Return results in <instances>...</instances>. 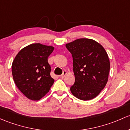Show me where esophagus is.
Segmentation results:
<instances>
[{"label":"esophagus","mask_w":130,"mask_h":130,"mask_svg":"<svg viewBox=\"0 0 130 130\" xmlns=\"http://www.w3.org/2000/svg\"><path fill=\"white\" fill-rule=\"evenodd\" d=\"M66 74H67L66 71H63V72L62 74H61V75H60V78H64V77H65V76L66 75Z\"/></svg>","instance_id":"1"}]
</instances>
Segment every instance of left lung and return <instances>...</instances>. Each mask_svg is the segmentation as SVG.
<instances>
[{
    "instance_id": "left-lung-1",
    "label": "left lung",
    "mask_w": 130,
    "mask_h": 130,
    "mask_svg": "<svg viewBox=\"0 0 130 130\" xmlns=\"http://www.w3.org/2000/svg\"><path fill=\"white\" fill-rule=\"evenodd\" d=\"M66 48L73 57L75 83L72 93L82 100H90L98 96L108 82L110 63L104 48L96 41L79 39Z\"/></svg>"
}]
</instances>
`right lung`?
Instances as JSON below:
<instances>
[{"instance_id": "1", "label": "right lung", "mask_w": 130, "mask_h": 130, "mask_svg": "<svg viewBox=\"0 0 130 130\" xmlns=\"http://www.w3.org/2000/svg\"><path fill=\"white\" fill-rule=\"evenodd\" d=\"M54 48L40 43L29 45L16 55L12 65L13 80L17 88L32 100L44 96L54 83L50 76L48 57Z\"/></svg>"}]
</instances>
